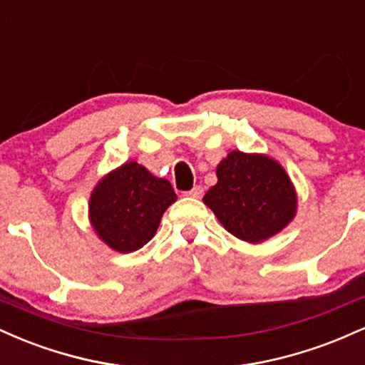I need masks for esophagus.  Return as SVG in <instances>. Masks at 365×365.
Instances as JSON below:
<instances>
[{
  "label": "esophagus",
  "mask_w": 365,
  "mask_h": 365,
  "mask_svg": "<svg viewBox=\"0 0 365 365\" xmlns=\"http://www.w3.org/2000/svg\"><path fill=\"white\" fill-rule=\"evenodd\" d=\"M187 195L188 197H194V199H200V197L204 195V188L200 187V185H197V187L192 188L190 192H187Z\"/></svg>",
  "instance_id": "obj_1"
}]
</instances>
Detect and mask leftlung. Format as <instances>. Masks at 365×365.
I'll return each instance as SVG.
<instances>
[{
  "instance_id": "1",
  "label": "left lung",
  "mask_w": 365,
  "mask_h": 365,
  "mask_svg": "<svg viewBox=\"0 0 365 365\" xmlns=\"http://www.w3.org/2000/svg\"><path fill=\"white\" fill-rule=\"evenodd\" d=\"M217 183L204 195L226 232L249 244H261L292 223L297 190L284 168L259 153L232 150L216 168Z\"/></svg>"
}]
</instances>
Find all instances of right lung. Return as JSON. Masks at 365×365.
<instances>
[{
  "mask_svg": "<svg viewBox=\"0 0 365 365\" xmlns=\"http://www.w3.org/2000/svg\"><path fill=\"white\" fill-rule=\"evenodd\" d=\"M175 200L177 194L168 180L128 161L96 183L89 199V221L111 250L130 254L156 235L163 215Z\"/></svg>",
  "mask_w": 365,
  "mask_h": 365,
  "instance_id": "obj_1",
  "label": "right lung"
}]
</instances>
